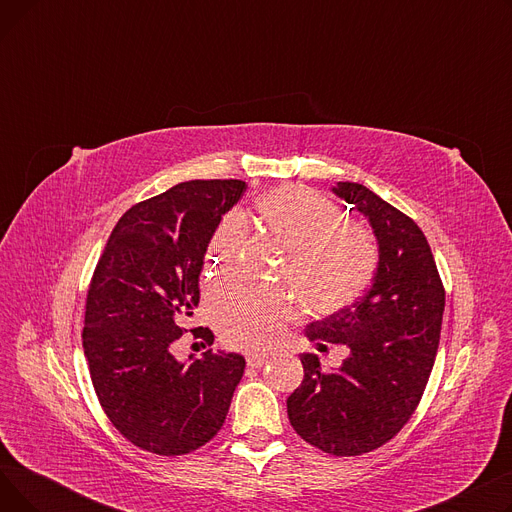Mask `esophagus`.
<instances>
[{
    "label": "esophagus",
    "mask_w": 512,
    "mask_h": 512,
    "mask_svg": "<svg viewBox=\"0 0 512 512\" xmlns=\"http://www.w3.org/2000/svg\"><path fill=\"white\" fill-rule=\"evenodd\" d=\"M267 359H270V353H257V351H255V353H249V355H247V365H249V367H261Z\"/></svg>",
    "instance_id": "esophagus-1"
}]
</instances>
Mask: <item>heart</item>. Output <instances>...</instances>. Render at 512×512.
Listing matches in <instances>:
<instances>
[{"label":"heart","instance_id":"obj_1","mask_svg":"<svg viewBox=\"0 0 512 512\" xmlns=\"http://www.w3.org/2000/svg\"><path fill=\"white\" fill-rule=\"evenodd\" d=\"M257 213L288 249L284 276L313 311H338L369 286L378 267L375 238L361 224L340 222V209L324 195L305 186L276 188L257 201ZM242 236L245 218L238 211L226 213L207 249L211 270L226 267ZM209 311L226 342L253 348L270 344L290 324L297 301L282 286L236 276L211 290Z\"/></svg>","mask_w":512,"mask_h":512}]
</instances>
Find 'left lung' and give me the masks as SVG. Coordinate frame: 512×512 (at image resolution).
<instances>
[{
    "mask_svg": "<svg viewBox=\"0 0 512 512\" xmlns=\"http://www.w3.org/2000/svg\"><path fill=\"white\" fill-rule=\"evenodd\" d=\"M332 191L369 220L380 247L378 272L359 301L313 321L307 338L351 348L326 373L301 355L305 378L288 400V419L305 442L357 456L392 440L415 413L432 373L446 292L421 228L357 182Z\"/></svg>",
    "mask_w": 512,
    "mask_h": 512,
    "instance_id": "1",
    "label": "left lung"
}]
</instances>
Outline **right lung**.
<instances>
[{
    "label": "right lung",
    "mask_w": 512,
    "mask_h": 512,
    "mask_svg": "<svg viewBox=\"0 0 512 512\" xmlns=\"http://www.w3.org/2000/svg\"><path fill=\"white\" fill-rule=\"evenodd\" d=\"M245 191L242 180L180 182L132 205L97 261L83 330L91 382L107 419L147 452L207 444L245 373L236 353L205 351L188 363L172 353L199 305L209 240Z\"/></svg>",
    "instance_id": "right-lung-1"
}]
</instances>
